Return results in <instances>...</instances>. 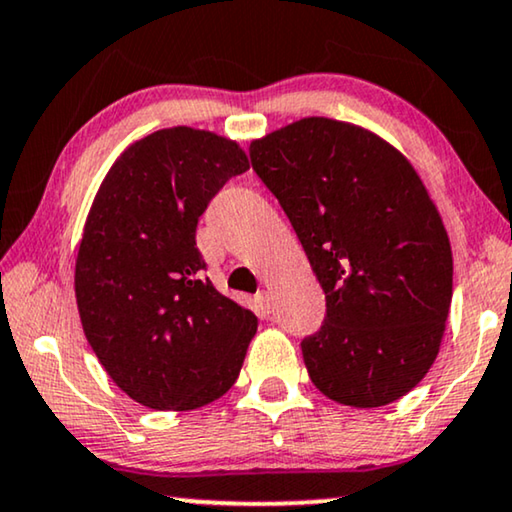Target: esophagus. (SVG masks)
<instances>
[{
  "label": "esophagus",
  "mask_w": 512,
  "mask_h": 512,
  "mask_svg": "<svg viewBox=\"0 0 512 512\" xmlns=\"http://www.w3.org/2000/svg\"><path fill=\"white\" fill-rule=\"evenodd\" d=\"M258 298V305H261V309L265 311V314H270L272 311V295H270V291H261L256 295Z\"/></svg>",
  "instance_id": "1"
}]
</instances>
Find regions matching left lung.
I'll return each instance as SVG.
<instances>
[{
    "instance_id": "left-lung-1",
    "label": "left lung",
    "mask_w": 512,
    "mask_h": 512,
    "mask_svg": "<svg viewBox=\"0 0 512 512\" xmlns=\"http://www.w3.org/2000/svg\"><path fill=\"white\" fill-rule=\"evenodd\" d=\"M325 293L302 339L309 379L372 409L422 381L453 298L448 233L413 166L374 133L307 117L249 147Z\"/></svg>"
}]
</instances>
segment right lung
I'll use <instances>...</instances> for the list:
<instances>
[{
    "instance_id": "right-lung-1",
    "label": "right lung",
    "mask_w": 512,
    "mask_h": 512,
    "mask_svg": "<svg viewBox=\"0 0 512 512\" xmlns=\"http://www.w3.org/2000/svg\"><path fill=\"white\" fill-rule=\"evenodd\" d=\"M249 170L238 143L189 127L131 145L103 180L76 261L87 342L147 409L189 411L238 381L258 318L205 277L201 214Z\"/></svg>"
}]
</instances>
